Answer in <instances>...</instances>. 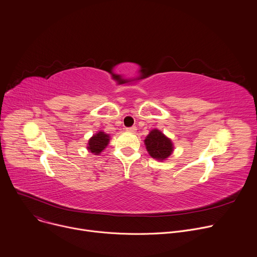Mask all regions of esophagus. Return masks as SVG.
Wrapping results in <instances>:
<instances>
[{"mask_svg":"<svg viewBox=\"0 0 257 257\" xmlns=\"http://www.w3.org/2000/svg\"><path fill=\"white\" fill-rule=\"evenodd\" d=\"M126 130L128 131V132H132V133H134L137 129H136V127L135 126H132V127H129V128H126Z\"/></svg>","mask_w":257,"mask_h":257,"instance_id":"1","label":"esophagus"}]
</instances>
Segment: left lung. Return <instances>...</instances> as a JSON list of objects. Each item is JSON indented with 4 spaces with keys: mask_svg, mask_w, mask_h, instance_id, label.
<instances>
[{
    "mask_svg": "<svg viewBox=\"0 0 257 257\" xmlns=\"http://www.w3.org/2000/svg\"><path fill=\"white\" fill-rule=\"evenodd\" d=\"M147 151L156 160H166L173 152L171 139L158 129H153L145 139Z\"/></svg>",
    "mask_w": 257,
    "mask_h": 257,
    "instance_id": "1",
    "label": "left lung"
}]
</instances>
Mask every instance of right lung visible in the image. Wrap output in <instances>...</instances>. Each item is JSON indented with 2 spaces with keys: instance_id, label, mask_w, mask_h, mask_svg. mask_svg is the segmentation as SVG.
Instances as JSON below:
<instances>
[{
  "instance_id": "1",
  "label": "right lung",
  "mask_w": 257,
  "mask_h": 257,
  "mask_svg": "<svg viewBox=\"0 0 257 257\" xmlns=\"http://www.w3.org/2000/svg\"><path fill=\"white\" fill-rule=\"evenodd\" d=\"M108 143H109V135L102 131H99L89 139L87 149L92 154L99 155L107 147Z\"/></svg>"
}]
</instances>
